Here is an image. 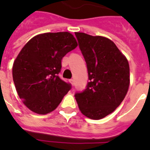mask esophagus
<instances>
[{"instance_id": "34e87169", "label": "esophagus", "mask_w": 150, "mask_h": 150, "mask_svg": "<svg viewBox=\"0 0 150 150\" xmlns=\"http://www.w3.org/2000/svg\"><path fill=\"white\" fill-rule=\"evenodd\" d=\"M69 82H71V84L72 85V86H74V80H73V79H70V80H69Z\"/></svg>"}]
</instances>
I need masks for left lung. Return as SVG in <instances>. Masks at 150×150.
Wrapping results in <instances>:
<instances>
[{"label": "left lung", "mask_w": 150, "mask_h": 150, "mask_svg": "<svg viewBox=\"0 0 150 150\" xmlns=\"http://www.w3.org/2000/svg\"><path fill=\"white\" fill-rule=\"evenodd\" d=\"M86 63L89 80L86 89L75 94L80 110L93 120L114 111L129 87V64L114 42L103 36L75 33Z\"/></svg>", "instance_id": "obj_1"}]
</instances>
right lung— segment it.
Masks as SVG:
<instances>
[{
  "instance_id": "right-lung-1",
  "label": "right lung",
  "mask_w": 150,
  "mask_h": 150,
  "mask_svg": "<svg viewBox=\"0 0 150 150\" xmlns=\"http://www.w3.org/2000/svg\"><path fill=\"white\" fill-rule=\"evenodd\" d=\"M77 45L70 33H47L31 39L20 51L13 64V81L30 110L39 114L53 111L71 89L58 74L62 58Z\"/></svg>"
}]
</instances>
